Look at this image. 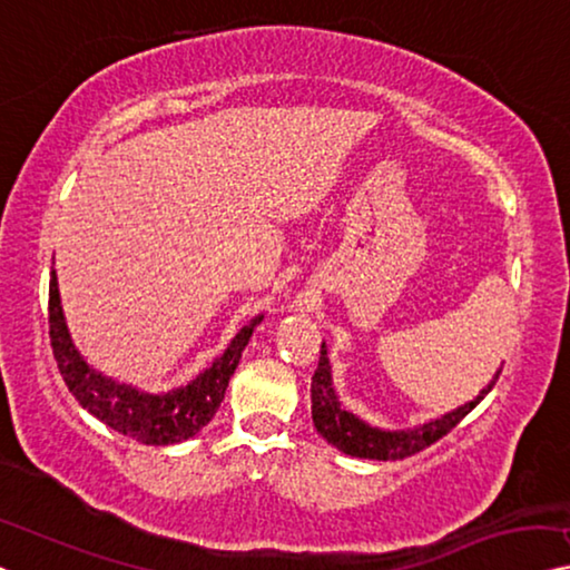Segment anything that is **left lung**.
I'll list each match as a JSON object with an SVG mask.
<instances>
[{"label": "left lung", "mask_w": 570, "mask_h": 570, "mask_svg": "<svg viewBox=\"0 0 570 570\" xmlns=\"http://www.w3.org/2000/svg\"><path fill=\"white\" fill-rule=\"evenodd\" d=\"M499 373L502 371H497L494 381H491L473 402L458 406V410L443 414V417L424 422L414 430H379L358 420L353 412H347L345 406L340 404L333 386V373H330L327 345L322 343L317 371H314L312 376V422L320 435L325 438L330 445L343 450L345 455L368 458V461H399V458L420 453V450L438 443L440 438L448 435V432L491 392Z\"/></svg>", "instance_id": "left-lung-1"}]
</instances>
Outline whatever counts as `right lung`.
Here are the masks:
<instances>
[{
  "mask_svg": "<svg viewBox=\"0 0 570 570\" xmlns=\"http://www.w3.org/2000/svg\"><path fill=\"white\" fill-rule=\"evenodd\" d=\"M263 317L250 320L243 325L240 333L233 337L227 351L215 358L207 371H202L191 384L166 394H148L140 389L120 384V381L105 376L89 366L76 351L68 335L61 296H58L56 271L50 274L48 288V325H50V347L58 371L66 381L68 392L76 396L83 410L95 414L107 428H112L138 443L146 445H174L189 440L207 424L223 404L230 376L240 363V355L248 345L256 325Z\"/></svg>",
  "mask_w": 570,
  "mask_h": 570,
  "instance_id": "add662e5",
  "label": "right lung"
}]
</instances>
